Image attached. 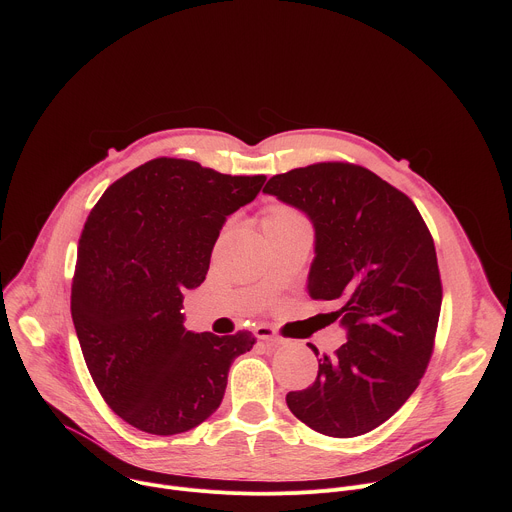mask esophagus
Here are the masks:
<instances>
[{
	"label": "esophagus",
	"instance_id": "34e87169",
	"mask_svg": "<svg viewBox=\"0 0 512 512\" xmlns=\"http://www.w3.org/2000/svg\"><path fill=\"white\" fill-rule=\"evenodd\" d=\"M253 332H255V336H257L259 340H265V342H271V344H283V338H279L271 326L259 324V326H255Z\"/></svg>",
	"mask_w": 512,
	"mask_h": 512
}]
</instances>
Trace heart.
Returning a JSON list of instances; mask_svg holds the SVG:
<instances>
[{"instance_id":"heart-1","label":"heart","mask_w":512,"mask_h":512,"mask_svg":"<svg viewBox=\"0 0 512 512\" xmlns=\"http://www.w3.org/2000/svg\"><path fill=\"white\" fill-rule=\"evenodd\" d=\"M285 214H294V212L287 210V208H277L275 212H271V216H285Z\"/></svg>"}]
</instances>
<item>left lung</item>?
<instances>
[{"instance_id": "8db88e82", "label": "left lung", "mask_w": 512, "mask_h": 512, "mask_svg": "<svg viewBox=\"0 0 512 512\" xmlns=\"http://www.w3.org/2000/svg\"><path fill=\"white\" fill-rule=\"evenodd\" d=\"M263 192L310 218L308 294L336 302L328 316L346 330V342L318 358L316 381L287 393V407L330 437L367 433L411 397L429 364L442 310L433 239L417 206L362 166L296 168Z\"/></svg>"}]
</instances>
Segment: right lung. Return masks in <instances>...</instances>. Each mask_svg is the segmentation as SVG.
<instances>
[{"mask_svg":"<svg viewBox=\"0 0 512 512\" xmlns=\"http://www.w3.org/2000/svg\"><path fill=\"white\" fill-rule=\"evenodd\" d=\"M265 176H229L158 158L111 184L91 210L72 279L70 314L107 405L154 435L188 431L221 405L251 332L184 328V291L198 287L227 216Z\"/></svg>","mask_w":512,"mask_h":512,"instance_id":"1","label":"right lung"}]
</instances>
